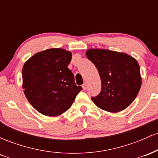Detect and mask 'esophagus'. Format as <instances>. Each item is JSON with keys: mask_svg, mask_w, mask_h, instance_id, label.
<instances>
[{"mask_svg": "<svg viewBox=\"0 0 158 158\" xmlns=\"http://www.w3.org/2000/svg\"><path fill=\"white\" fill-rule=\"evenodd\" d=\"M81 87H82L83 90H85L86 89V83H84L82 85H81Z\"/></svg>", "mask_w": 158, "mask_h": 158, "instance_id": "34e87169", "label": "esophagus"}]
</instances>
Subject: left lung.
Listing matches in <instances>:
<instances>
[{
	"label": "left lung",
	"mask_w": 158,
	"mask_h": 158,
	"mask_svg": "<svg viewBox=\"0 0 158 158\" xmlns=\"http://www.w3.org/2000/svg\"><path fill=\"white\" fill-rule=\"evenodd\" d=\"M88 59L97 67L101 79L100 93L91 99L101 109L118 112L135 100L141 86L137 61L126 53L104 49L86 52Z\"/></svg>",
	"instance_id": "1"
}]
</instances>
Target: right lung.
<instances>
[{"label":"right lung","mask_w":158,"mask_h":158,"mask_svg":"<svg viewBox=\"0 0 158 158\" xmlns=\"http://www.w3.org/2000/svg\"><path fill=\"white\" fill-rule=\"evenodd\" d=\"M71 58V52L64 49H49L35 54L23 65V91L41 114L50 117L63 114L82 90L68 68Z\"/></svg>","instance_id":"obj_1"}]
</instances>
